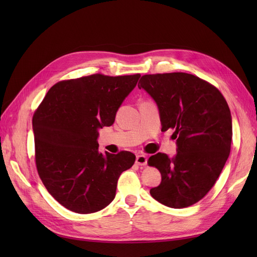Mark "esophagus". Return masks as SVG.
<instances>
[{
    "label": "esophagus",
    "instance_id": "1",
    "mask_svg": "<svg viewBox=\"0 0 257 257\" xmlns=\"http://www.w3.org/2000/svg\"><path fill=\"white\" fill-rule=\"evenodd\" d=\"M147 162H148V158L145 154H139L136 157V164H138V165L145 166V165H147Z\"/></svg>",
    "mask_w": 257,
    "mask_h": 257
}]
</instances>
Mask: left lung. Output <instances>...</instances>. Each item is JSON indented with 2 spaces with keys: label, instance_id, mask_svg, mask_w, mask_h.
<instances>
[{
  "label": "left lung",
  "instance_id": "8db88e82",
  "mask_svg": "<svg viewBox=\"0 0 257 257\" xmlns=\"http://www.w3.org/2000/svg\"><path fill=\"white\" fill-rule=\"evenodd\" d=\"M158 104L162 132L174 130L177 154L157 153L148 164L162 175L151 196L170 208L190 207L212 189L231 145V115L213 84L186 73L144 75L138 82Z\"/></svg>",
  "mask_w": 257,
  "mask_h": 257
}]
</instances>
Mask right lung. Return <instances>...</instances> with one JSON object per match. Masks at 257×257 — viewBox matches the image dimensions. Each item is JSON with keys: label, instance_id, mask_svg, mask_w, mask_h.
<instances>
[{"label": "right lung", "instance_id": "right-lung-1", "mask_svg": "<svg viewBox=\"0 0 257 257\" xmlns=\"http://www.w3.org/2000/svg\"><path fill=\"white\" fill-rule=\"evenodd\" d=\"M141 74H93L50 88L33 114L35 164L45 188L66 209L99 211L115 196L120 175L133 166L130 151L98 152L97 130L110 126Z\"/></svg>", "mask_w": 257, "mask_h": 257}]
</instances>
